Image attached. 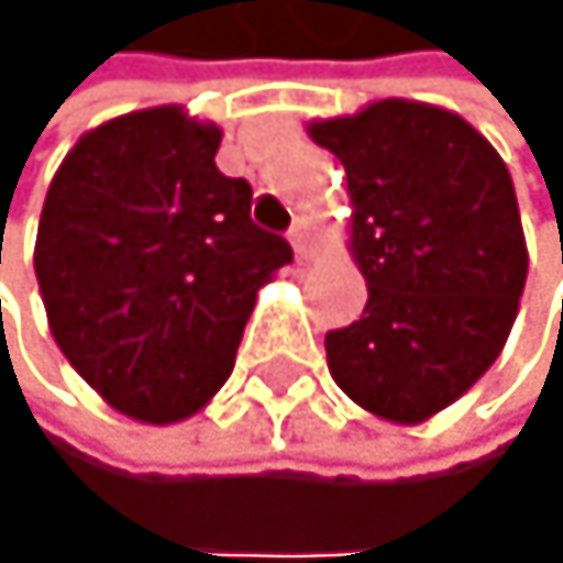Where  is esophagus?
Returning <instances> with one entry per match:
<instances>
[{"label":"esophagus","instance_id":"1","mask_svg":"<svg viewBox=\"0 0 563 563\" xmlns=\"http://www.w3.org/2000/svg\"><path fill=\"white\" fill-rule=\"evenodd\" d=\"M290 246H295L298 257H309L313 254V228H309L306 217H298L295 228H290Z\"/></svg>","mask_w":563,"mask_h":563}]
</instances>
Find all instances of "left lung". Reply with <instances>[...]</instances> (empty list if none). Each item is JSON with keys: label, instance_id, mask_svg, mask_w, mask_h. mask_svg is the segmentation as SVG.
I'll list each match as a JSON object with an SVG mask.
<instances>
[{"label": "left lung", "instance_id": "left-lung-1", "mask_svg": "<svg viewBox=\"0 0 563 563\" xmlns=\"http://www.w3.org/2000/svg\"><path fill=\"white\" fill-rule=\"evenodd\" d=\"M346 168L368 301L328 331L331 379L390 423H423L498 361L528 279L512 176L464 117L383 99L309 124Z\"/></svg>", "mask_w": 563, "mask_h": 563}]
</instances>
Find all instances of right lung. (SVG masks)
Segmentation results:
<instances>
[{
  "mask_svg": "<svg viewBox=\"0 0 563 563\" xmlns=\"http://www.w3.org/2000/svg\"><path fill=\"white\" fill-rule=\"evenodd\" d=\"M221 128L180 106L113 117L65 154L35 279L51 335L117 412L176 423L232 376L254 298L290 257L217 168Z\"/></svg>",
  "mask_w": 563,
  "mask_h": 563,
  "instance_id": "add662e5",
  "label": "right lung"
}]
</instances>
